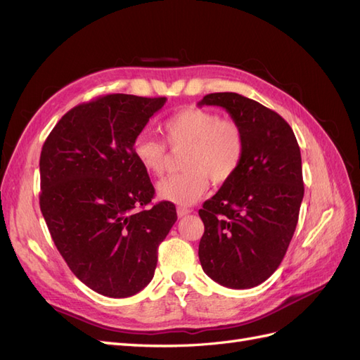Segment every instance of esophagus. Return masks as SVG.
Here are the masks:
<instances>
[{"instance_id": "esophagus-1", "label": "esophagus", "mask_w": 360, "mask_h": 360, "mask_svg": "<svg viewBox=\"0 0 360 360\" xmlns=\"http://www.w3.org/2000/svg\"><path fill=\"white\" fill-rule=\"evenodd\" d=\"M189 213H192V210L186 209V207H179V209H177V216L179 217H183V216H186Z\"/></svg>"}]
</instances>
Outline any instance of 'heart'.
Wrapping results in <instances>:
<instances>
[{"instance_id": "obj_1", "label": "heart", "mask_w": 360, "mask_h": 360, "mask_svg": "<svg viewBox=\"0 0 360 360\" xmlns=\"http://www.w3.org/2000/svg\"><path fill=\"white\" fill-rule=\"evenodd\" d=\"M171 150H184V172L162 180L158 195L163 201L177 205L197 202L209 188L230 180L240 167L245 155V135L237 122L219 118L204 108L188 106L174 112L162 124ZM132 153L146 172L160 177L167 169L168 150L160 139L146 132L132 141Z\"/></svg>"}]
</instances>
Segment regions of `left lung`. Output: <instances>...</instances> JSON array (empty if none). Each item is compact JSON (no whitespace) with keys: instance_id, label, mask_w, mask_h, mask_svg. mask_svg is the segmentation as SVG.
<instances>
[{"instance_id":"obj_1","label":"left lung","mask_w":360,"mask_h":360,"mask_svg":"<svg viewBox=\"0 0 360 360\" xmlns=\"http://www.w3.org/2000/svg\"><path fill=\"white\" fill-rule=\"evenodd\" d=\"M222 106L245 135L234 176L200 209L202 270L228 288H252L274 275L288 249L303 200L302 158L278 112L237 93H212L198 106Z\"/></svg>"}]
</instances>
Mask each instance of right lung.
<instances>
[{"instance_id":"1","label":"right lung","mask_w":360,"mask_h":360,"mask_svg":"<svg viewBox=\"0 0 360 360\" xmlns=\"http://www.w3.org/2000/svg\"><path fill=\"white\" fill-rule=\"evenodd\" d=\"M167 97L106 94L72 108L41 147L40 210L73 275L108 297L153 279L158 248L177 221L155 197L132 141Z\"/></svg>"}]
</instances>
